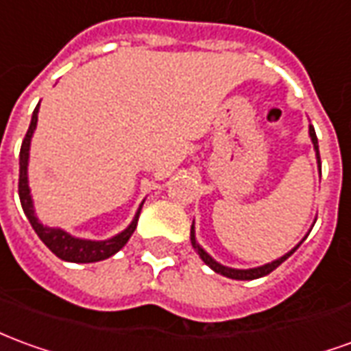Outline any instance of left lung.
I'll list each match as a JSON object with an SVG mask.
<instances>
[{
	"label": "left lung",
	"instance_id": "1",
	"mask_svg": "<svg viewBox=\"0 0 351 351\" xmlns=\"http://www.w3.org/2000/svg\"><path fill=\"white\" fill-rule=\"evenodd\" d=\"M310 138H312V144H313V150H315V156H317V163H319V171H321V159H319V146H317V136H315V131H313V127L310 125ZM190 237H192V245L193 249L197 251V254H199V258L207 266H209L210 269H215L217 274H220V276H226V278L230 279H241V281H251V279H258V278H264V276H268L269 271H274V269L278 268L279 264H283V262L293 254V252L300 247V243L296 245L295 249H291V251L287 252V254H283L281 258H278V261L269 262V264H264V266H258V268H249V269H235V268H228V266H222V264H218L213 256H210L209 252H205L203 249H201L199 245H197V241H195V230H193V224H192V234H190Z\"/></svg>",
	"mask_w": 351,
	"mask_h": 351
}]
</instances>
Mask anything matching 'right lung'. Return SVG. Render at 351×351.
<instances>
[{"mask_svg":"<svg viewBox=\"0 0 351 351\" xmlns=\"http://www.w3.org/2000/svg\"><path fill=\"white\" fill-rule=\"evenodd\" d=\"M38 112L39 104L32 114L30 127H28V133L24 136L21 146V175H19V195H21V205L24 209V215L30 220L32 228L36 230V234L39 235V239L47 245L51 251L55 252L58 258H62L66 262H99L104 258H110L112 254H116L119 249H123L125 243L129 241V237L133 235L136 222H138V215H141L142 205L136 210L133 222L125 228L121 234L114 235L110 239L104 241H93V239H80V237H73L64 230L60 228H49L43 226L36 217V210H34V201L30 195V186H28V158H30V142L32 134L36 131V125H38Z\"/></svg>","mask_w":351,"mask_h":351,"instance_id":"obj_1","label":"right lung"}]
</instances>
